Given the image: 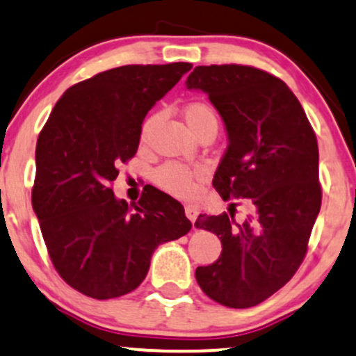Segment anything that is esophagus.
Instances as JSON below:
<instances>
[{
  "label": "esophagus",
  "mask_w": 356,
  "mask_h": 356,
  "mask_svg": "<svg viewBox=\"0 0 356 356\" xmlns=\"http://www.w3.org/2000/svg\"><path fill=\"white\" fill-rule=\"evenodd\" d=\"M185 215H186V218L195 225L196 216H198V208H196L195 204H186V207H185Z\"/></svg>",
  "instance_id": "esophagus-1"
}]
</instances>
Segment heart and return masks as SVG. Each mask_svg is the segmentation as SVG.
Wrapping results in <instances>:
<instances>
[{
	"mask_svg": "<svg viewBox=\"0 0 356 356\" xmlns=\"http://www.w3.org/2000/svg\"><path fill=\"white\" fill-rule=\"evenodd\" d=\"M183 118H185L186 124L195 135H200L203 129L210 127H218V116H216L215 108L210 103L200 102V99L185 104V108H183ZM154 121H156V115L148 116L145 120L140 133V138L143 143L148 140ZM204 177H207V168L204 166H186L177 161L165 163V165L158 166L153 171V181L161 190L168 191V193L175 196H183V198L193 195L198 181Z\"/></svg>",
	"mask_w": 356,
	"mask_h": 356,
	"instance_id": "heart-1",
	"label": "heart"
}]
</instances>
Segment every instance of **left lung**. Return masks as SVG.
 <instances>
[{
  "label": "left lung",
  "mask_w": 356,
  "mask_h": 356,
  "mask_svg": "<svg viewBox=\"0 0 356 356\" xmlns=\"http://www.w3.org/2000/svg\"><path fill=\"white\" fill-rule=\"evenodd\" d=\"M188 88L208 93L228 131L213 186L250 213L200 215L195 227L221 240L220 258L198 266L196 282L216 303L250 308L285 286L308 252L321 207L318 143L285 81L246 65L196 66Z\"/></svg>",
  "instance_id": "8db88e82"
}]
</instances>
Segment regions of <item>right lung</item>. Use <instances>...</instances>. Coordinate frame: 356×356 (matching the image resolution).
<instances>
[{
	"mask_svg": "<svg viewBox=\"0 0 356 356\" xmlns=\"http://www.w3.org/2000/svg\"><path fill=\"white\" fill-rule=\"evenodd\" d=\"M191 63L127 65L63 93L40 131L33 210L54 270L96 300L140 286L160 243L191 229L181 203L156 188L135 211L113 195L120 165L136 154L146 113Z\"/></svg>",
	"mask_w": 356,
	"mask_h": 356,
	"instance_id": "1",
	"label": "right lung"
}]
</instances>
